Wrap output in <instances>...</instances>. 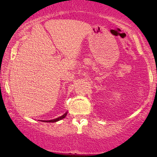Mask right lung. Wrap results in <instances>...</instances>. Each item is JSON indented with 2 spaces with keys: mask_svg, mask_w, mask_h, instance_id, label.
<instances>
[{
  "mask_svg": "<svg viewBox=\"0 0 157 157\" xmlns=\"http://www.w3.org/2000/svg\"><path fill=\"white\" fill-rule=\"evenodd\" d=\"M66 115H67V112L65 113L63 115H62V116L60 117H57V118H56V119H54V120H41V121L45 122H55L59 121V120H63V119L66 117Z\"/></svg>",
  "mask_w": 157,
  "mask_h": 157,
  "instance_id": "right-lung-1",
  "label": "right lung"
}]
</instances>
